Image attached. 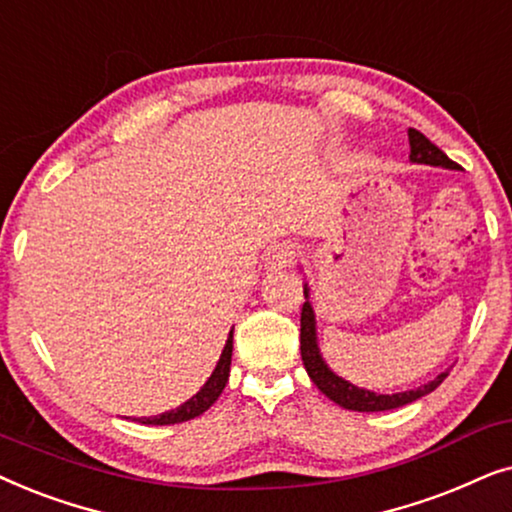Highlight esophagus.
Segmentation results:
<instances>
[{"label": "esophagus", "mask_w": 512, "mask_h": 512, "mask_svg": "<svg viewBox=\"0 0 512 512\" xmlns=\"http://www.w3.org/2000/svg\"><path fill=\"white\" fill-rule=\"evenodd\" d=\"M297 260V245L295 243H278L264 255V267L267 271H281L290 267Z\"/></svg>", "instance_id": "34e87169"}]
</instances>
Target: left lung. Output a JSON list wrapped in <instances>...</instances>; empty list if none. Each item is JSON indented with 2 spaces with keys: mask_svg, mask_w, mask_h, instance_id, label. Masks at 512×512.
Wrapping results in <instances>:
<instances>
[{
  "mask_svg": "<svg viewBox=\"0 0 512 512\" xmlns=\"http://www.w3.org/2000/svg\"><path fill=\"white\" fill-rule=\"evenodd\" d=\"M407 135H410V161L412 163H426V166H440V168H452V170L459 168L445 152H442L440 147H435L424 133H419L417 128H410ZM304 297H306V302L302 306V320H299V323H302V335H299V344L302 346H299V349H302L304 367H306V372H309L313 384H316L320 391H323L327 398L332 400V403L344 407V410H353V412L395 410V407L414 403V400L421 398V395L435 391V388H438L449 374V372H442L433 381H428V384L414 388V391L393 393V395L365 391V388L349 384L346 379L337 377V374L325 365L323 356H320L318 339H316V316H313V306L309 302V288H306V285H304Z\"/></svg>",
  "mask_w": 512,
  "mask_h": 512,
  "instance_id": "left-lung-1",
  "label": "left lung"
}]
</instances>
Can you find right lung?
<instances>
[{"label":"right lung","instance_id":"right-lung-1","mask_svg":"<svg viewBox=\"0 0 512 512\" xmlns=\"http://www.w3.org/2000/svg\"><path fill=\"white\" fill-rule=\"evenodd\" d=\"M231 351H234V330L229 332L222 356H220V360H217L213 374H210L206 384L201 386L199 393L192 395V398H189L187 403H182L177 410L163 412V414H159V417H142L135 421H140V424H147V426H168V424H182V421H189V419L199 417V414L206 412L208 407L213 405L217 398H220L224 386H227L229 367H231Z\"/></svg>","mask_w":512,"mask_h":512}]
</instances>
